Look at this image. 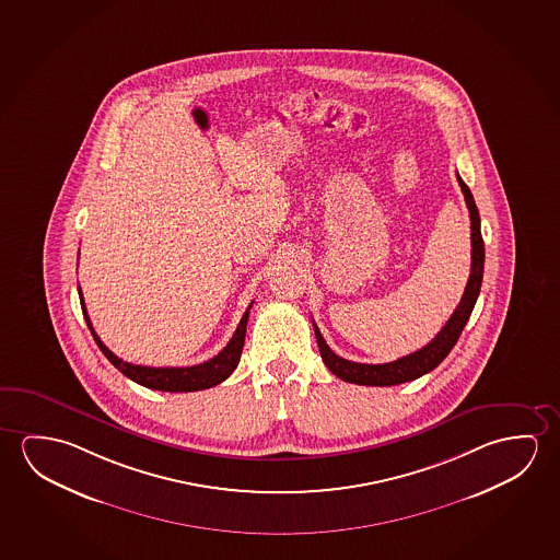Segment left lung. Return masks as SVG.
I'll use <instances>...</instances> for the list:
<instances>
[{
    "instance_id": "8db88e82",
    "label": "left lung",
    "mask_w": 560,
    "mask_h": 560,
    "mask_svg": "<svg viewBox=\"0 0 560 560\" xmlns=\"http://www.w3.org/2000/svg\"><path fill=\"white\" fill-rule=\"evenodd\" d=\"M456 176L459 188L464 191L465 203L469 209V219H471V273H469L464 296L457 304L456 311L450 316L446 326L440 329L439 336L434 337L431 343L424 345L422 349L415 351V353L401 357V359L394 362H386V364H364V362L347 361L327 347L326 339L322 337L318 326L314 324V334H316V341H318L322 361L326 362L327 369L331 371V374H336L337 378L345 380L349 384H359V386H397V384H404V382L421 378L422 374L436 369L440 362L446 359L447 353L454 349V345L457 343L467 319L474 312L479 291H481L485 244H482L479 209L475 206L474 196L467 188V184L462 180V176L459 174H456Z\"/></svg>"
}]
</instances>
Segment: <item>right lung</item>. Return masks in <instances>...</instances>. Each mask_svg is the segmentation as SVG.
I'll return each mask as SVG.
<instances>
[{
  "mask_svg": "<svg viewBox=\"0 0 560 560\" xmlns=\"http://www.w3.org/2000/svg\"><path fill=\"white\" fill-rule=\"evenodd\" d=\"M79 299H81V308H83V316H85L86 326L91 329V334L95 337L98 349L103 351L104 357L113 362L114 366L128 376L129 380L138 382L141 386L151 387V389H159V392H199V389H207V387L217 386L223 380L229 378L233 374L234 369L238 366L241 361L242 347H244V337H246V324H248L249 304L244 316H242L241 324L234 331L233 339L226 343L223 351L209 359L207 362L196 364V366H163V369H155V366H141V364H131V362L121 361L116 354L101 341V337L96 336L93 324L86 314L85 302H83V294L79 289Z\"/></svg>",
  "mask_w": 560,
  "mask_h": 560,
  "instance_id": "obj_1",
  "label": "right lung"
}]
</instances>
